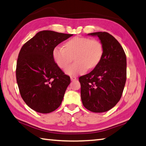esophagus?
Masks as SVG:
<instances>
[{
    "mask_svg": "<svg viewBox=\"0 0 146 146\" xmlns=\"http://www.w3.org/2000/svg\"><path fill=\"white\" fill-rule=\"evenodd\" d=\"M70 78H71V81H75L76 80V77H75V76H71Z\"/></svg>",
    "mask_w": 146,
    "mask_h": 146,
    "instance_id": "obj_1",
    "label": "esophagus"
}]
</instances>
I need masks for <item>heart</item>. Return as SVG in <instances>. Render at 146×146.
Instances as JSON below:
<instances>
[{
    "label": "heart",
    "mask_w": 146,
    "mask_h": 146,
    "mask_svg": "<svg viewBox=\"0 0 146 146\" xmlns=\"http://www.w3.org/2000/svg\"><path fill=\"white\" fill-rule=\"evenodd\" d=\"M103 54V48L97 39L85 37H75L65 43V47L55 46L52 55L55 62L60 69H64L74 57V64L69 66L65 72L69 75L83 74L87 68L92 69L98 64Z\"/></svg>",
    "instance_id": "obj_1"
}]
</instances>
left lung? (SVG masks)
Masks as SVG:
<instances>
[{
  "instance_id": "8db88e82",
  "label": "left lung",
  "mask_w": 146,
  "mask_h": 146,
  "mask_svg": "<svg viewBox=\"0 0 146 146\" xmlns=\"http://www.w3.org/2000/svg\"><path fill=\"white\" fill-rule=\"evenodd\" d=\"M88 35L98 37L103 54L94 70L79 78L81 99L87 110L105 112L121 98L126 80V57L120 43L109 33L97 32Z\"/></svg>"
}]
</instances>
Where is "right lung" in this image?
Segmentation results:
<instances>
[{
  "label": "right lung",
  "instance_id": "obj_1",
  "mask_svg": "<svg viewBox=\"0 0 146 146\" xmlns=\"http://www.w3.org/2000/svg\"><path fill=\"white\" fill-rule=\"evenodd\" d=\"M73 34L43 31L23 44L18 55L16 76L20 95L36 112H52L61 104L70 77L53 58L55 46Z\"/></svg>",
  "mask_w": 146,
  "mask_h": 146
}]
</instances>
